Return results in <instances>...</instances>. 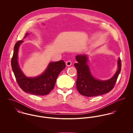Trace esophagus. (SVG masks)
Instances as JSON below:
<instances>
[{
  "label": "esophagus",
  "mask_w": 133,
  "mask_h": 133,
  "mask_svg": "<svg viewBox=\"0 0 133 133\" xmlns=\"http://www.w3.org/2000/svg\"><path fill=\"white\" fill-rule=\"evenodd\" d=\"M71 64H72V62H71V61H67L66 62V66H70L71 65Z\"/></svg>",
  "instance_id": "34e87169"
}]
</instances>
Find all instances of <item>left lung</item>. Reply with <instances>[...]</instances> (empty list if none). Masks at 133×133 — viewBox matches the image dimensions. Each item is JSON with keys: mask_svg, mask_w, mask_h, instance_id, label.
Returning a JSON list of instances; mask_svg holds the SVG:
<instances>
[{"mask_svg": "<svg viewBox=\"0 0 133 133\" xmlns=\"http://www.w3.org/2000/svg\"><path fill=\"white\" fill-rule=\"evenodd\" d=\"M76 60L77 62L74 63V66L77 72L76 87L81 95L87 97L96 96L108 93L113 89L121 71L120 58L118 60V69L116 73L113 77L105 80L97 79L92 75L88 64V55H77Z\"/></svg>", "mask_w": 133, "mask_h": 133, "instance_id": "1", "label": "left lung"}]
</instances>
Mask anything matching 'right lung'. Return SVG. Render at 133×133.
<instances>
[{
	"instance_id": "add662e5",
	"label": "right lung",
	"mask_w": 133,
	"mask_h": 133,
	"mask_svg": "<svg viewBox=\"0 0 133 133\" xmlns=\"http://www.w3.org/2000/svg\"><path fill=\"white\" fill-rule=\"evenodd\" d=\"M29 34L27 33L24 37ZM23 41L20 40L14 46L11 66L20 88L25 93L33 95L44 96L49 94L54 89L57 77L65 67L63 60L50 62L45 71L40 75L35 77L25 76L20 68L18 62L19 48Z\"/></svg>"
}]
</instances>
